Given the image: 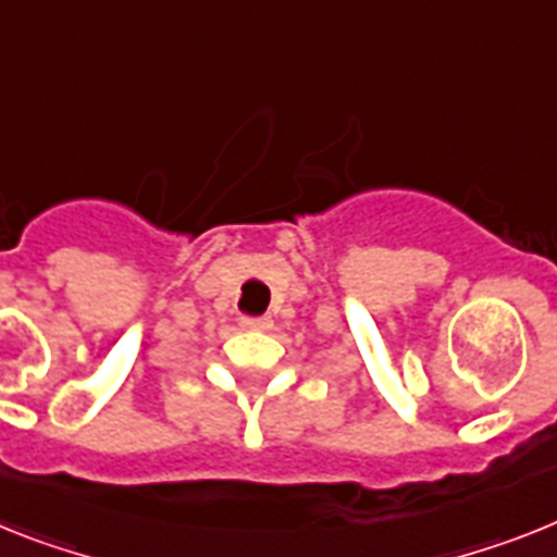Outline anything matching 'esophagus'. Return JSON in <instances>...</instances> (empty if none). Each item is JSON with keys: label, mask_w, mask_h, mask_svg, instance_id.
<instances>
[{"label": "esophagus", "mask_w": 557, "mask_h": 557, "mask_svg": "<svg viewBox=\"0 0 557 557\" xmlns=\"http://www.w3.org/2000/svg\"><path fill=\"white\" fill-rule=\"evenodd\" d=\"M240 329L265 331V329H271V320L269 317H240Z\"/></svg>", "instance_id": "obj_1"}]
</instances>
